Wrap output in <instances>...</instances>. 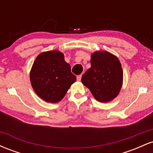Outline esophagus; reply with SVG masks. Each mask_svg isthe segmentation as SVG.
Listing matches in <instances>:
<instances>
[{
	"label": "esophagus",
	"instance_id": "1",
	"mask_svg": "<svg viewBox=\"0 0 153 153\" xmlns=\"http://www.w3.org/2000/svg\"><path fill=\"white\" fill-rule=\"evenodd\" d=\"M81 77H82V75H79L77 76V80L78 81H80V80H81Z\"/></svg>",
	"mask_w": 153,
	"mask_h": 153
}]
</instances>
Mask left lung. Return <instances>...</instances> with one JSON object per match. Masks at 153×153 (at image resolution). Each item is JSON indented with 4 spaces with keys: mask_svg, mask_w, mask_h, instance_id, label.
Wrapping results in <instances>:
<instances>
[{
    "mask_svg": "<svg viewBox=\"0 0 153 153\" xmlns=\"http://www.w3.org/2000/svg\"><path fill=\"white\" fill-rule=\"evenodd\" d=\"M91 67L82 75L81 81L100 102L117 97L122 85L123 71L119 59L108 52L91 55Z\"/></svg>",
    "mask_w": 153,
    "mask_h": 153,
    "instance_id": "1",
    "label": "left lung"
}]
</instances>
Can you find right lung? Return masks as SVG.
<instances>
[{
	"label": "right lung",
	"instance_id": "obj_1",
	"mask_svg": "<svg viewBox=\"0 0 153 153\" xmlns=\"http://www.w3.org/2000/svg\"><path fill=\"white\" fill-rule=\"evenodd\" d=\"M30 80L36 94L47 102L61 101L76 80L71 65L59 51H49L39 54L30 73Z\"/></svg>",
	"mask_w": 153,
	"mask_h": 153
}]
</instances>
